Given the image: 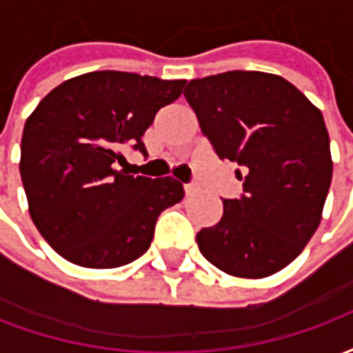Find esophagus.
Returning <instances> with one entry per match:
<instances>
[{
    "mask_svg": "<svg viewBox=\"0 0 353 353\" xmlns=\"http://www.w3.org/2000/svg\"><path fill=\"white\" fill-rule=\"evenodd\" d=\"M183 189H185V194H196V192L200 191V187L196 183L183 185Z\"/></svg>",
    "mask_w": 353,
    "mask_h": 353,
    "instance_id": "esophagus-1",
    "label": "esophagus"
}]
</instances>
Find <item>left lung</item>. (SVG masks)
<instances>
[{
    "label": "left lung",
    "mask_w": 353,
    "mask_h": 353,
    "mask_svg": "<svg viewBox=\"0 0 353 353\" xmlns=\"http://www.w3.org/2000/svg\"><path fill=\"white\" fill-rule=\"evenodd\" d=\"M183 96L219 159L242 168L240 199L196 234L219 270L265 278L303 252L321 221L333 162L323 115L280 75L227 72L187 83Z\"/></svg>",
    "instance_id": "left-lung-1"
}]
</instances>
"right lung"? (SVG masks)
I'll return each instance as SVG.
<instances>
[{
    "instance_id": "right-lung-1",
    "label": "right lung",
    "mask_w": 353,
    "mask_h": 353,
    "mask_svg": "<svg viewBox=\"0 0 353 353\" xmlns=\"http://www.w3.org/2000/svg\"><path fill=\"white\" fill-rule=\"evenodd\" d=\"M187 81L92 72L50 90L28 117L20 177L32 221L73 265L117 268L149 250L162 210L183 199L174 177L115 170L121 149L145 153L141 136Z\"/></svg>"
}]
</instances>
